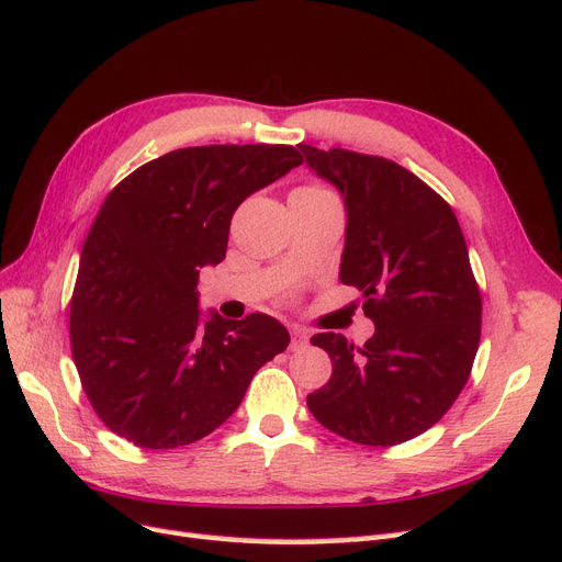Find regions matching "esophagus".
<instances>
[{
	"label": "esophagus",
	"instance_id": "1",
	"mask_svg": "<svg viewBox=\"0 0 562 562\" xmlns=\"http://www.w3.org/2000/svg\"><path fill=\"white\" fill-rule=\"evenodd\" d=\"M308 344V333L304 327H292V344H290V349L292 351H299V349H304Z\"/></svg>",
	"mask_w": 562,
	"mask_h": 562
}]
</instances>
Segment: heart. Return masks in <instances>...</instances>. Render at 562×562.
<instances>
[{
  "instance_id": "1",
  "label": "heart",
  "mask_w": 562,
  "mask_h": 562,
  "mask_svg": "<svg viewBox=\"0 0 562 562\" xmlns=\"http://www.w3.org/2000/svg\"><path fill=\"white\" fill-rule=\"evenodd\" d=\"M292 196H306V199H333L337 201V196L327 190V187L323 184H315V182H308L304 187H299V190L292 194Z\"/></svg>"
}]
</instances>
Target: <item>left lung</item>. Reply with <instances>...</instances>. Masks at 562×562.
<instances>
[{"label":"left lung","instance_id":"left-lung-1","mask_svg":"<svg viewBox=\"0 0 562 562\" xmlns=\"http://www.w3.org/2000/svg\"><path fill=\"white\" fill-rule=\"evenodd\" d=\"M299 149L344 196L339 280L363 294L375 323L363 347L335 333L311 337L333 361V378L308 394V411L356 443L408 441L453 406L480 347L482 296L465 237L453 209L390 158Z\"/></svg>","mask_w":562,"mask_h":562}]
</instances>
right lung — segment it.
<instances>
[{
  "instance_id": "add662e5",
  "label": "right lung",
  "mask_w": 562,
  "mask_h": 562,
  "mask_svg": "<svg viewBox=\"0 0 562 562\" xmlns=\"http://www.w3.org/2000/svg\"><path fill=\"white\" fill-rule=\"evenodd\" d=\"M301 164L290 144L168 151L99 209L70 299V351L94 413L142 449L204 439L290 344L266 313L201 321L196 280L225 258L233 213Z\"/></svg>"
}]
</instances>
